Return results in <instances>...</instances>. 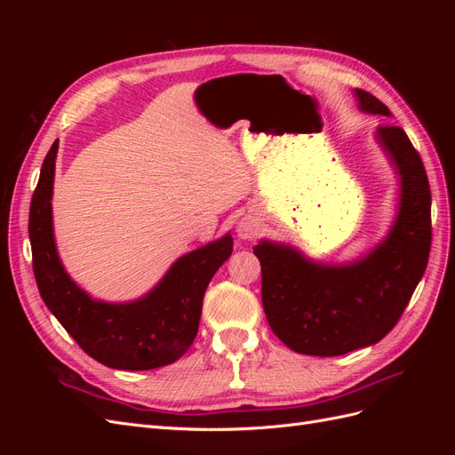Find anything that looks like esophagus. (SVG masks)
I'll return each mask as SVG.
<instances>
[{
  "label": "esophagus",
  "mask_w": 455,
  "mask_h": 455,
  "mask_svg": "<svg viewBox=\"0 0 455 455\" xmlns=\"http://www.w3.org/2000/svg\"><path fill=\"white\" fill-rule=\"evenodd\" d=\"M259 233V222L254 216H244L237 224V237L243 241H252Z\"/></svg>",
  "instance_id": "obj_1"
}]
</instances>
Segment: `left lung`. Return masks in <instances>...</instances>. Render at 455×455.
Instances as JSON below:
<instances>
[{"label":"left lung","instance_id":"1","mask_svg":"<svg viewBox=\"0 0 455 455\" xmlns=\"http://www.w3.org/2000/svg\"><path fill=\"white\" fill-rule=\"evenodd\" d=\"M359 109L391 116L376 96L355 89ZM376 140L398 174L396 218L374 249L347 264H323L291 244L261 239V304L284 346L301 355L338 356L374 346L401 319L431 251V189L406 132L381 125Z\"/></svg>","mask_w":455,"mask_h":455}]
</instances>
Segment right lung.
<instances>
[{"label": "right lung", "mask_w": 455, "mask_h": 455, "mask_svg": "<svg viewBox=\"0 0 455 455\" xmlns=\"http://www.w3.org/2000/svg\"><path fill=\"white\" fill-rule=\"evenodd\" d=\"M57 154L54 140L41 167L28 222L34 275L45 306L77 346L108 368L151 370L178 361L197 336L204 291L233 252L231 235L178 258L139 299H94L66 273L54 243L51 199Z\"/></svg>", "instance_id": "add662e5"}]
</instances>
